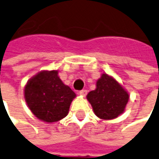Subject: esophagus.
Instances as JSON below:
<instances>
[{
  "mask_svg": "<svg viewBox=\"0 0 159 159\" xmlns=\"http://www.w3.org/2000/svg\"><path fill=\"white\" fill-rule=\"evenodd\" d=\"M79 95H81L82 97H85L86 95H87V90L86 89H83V90H80L79 92H78Z\"/></svg>",
  "mask_w": 159,
  "mask_h": 159,
  "instance_id": "obj_1",
  "label": "esophagus"
}]
</instances>
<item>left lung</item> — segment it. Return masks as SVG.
I'll use <instances>...</instances> for the list:
<instances>
[{
  "mask_svg": "<svg viewBox=\"0 0 159 159\" xmlns=\"http://www.w3.org/2000/svg\"><path fill=\"white\" fill-rule=\"evenodd\" d=\"M129 93L114 77L103 73L97 81L96 89L87 95L94 113L103 120L114 119L125 112Z\"/></svg>",
  "mask_w": 159,
  "mask_h": 159,
  "instance_id": "1",
  "label": "left lung"
}]
</instances>
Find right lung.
<instances>
[{
    "instance_id": "right-lung-1",
    "label": "right lung",
    "mask_w": 159,
    "mask_h": 159,
    "mask_svg": "<svg viewBox=\"0 0 159 159\" xmlns=\"http://www.w3.org/2000/svg\"><path fill=\"white\" fill-rule=\"evenodd\" d=\"M75 97V92L60 79L57 70L40 71L27 82L24 88V98L30 110L46 123L64 118Z\"/></svg>"
}]
</instances>
